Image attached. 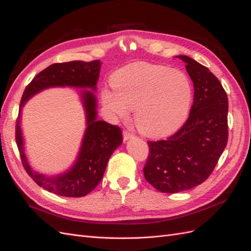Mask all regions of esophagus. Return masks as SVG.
I'll return each instance as SVG.
<instances>
[{"instance_id":"obj_1","label":"esophagus","mask_w":251,"mask_h":251,"mask_svg":"<svg viewBox=\"0 0 251 251\" xmlns=\"http://www.w3.org/2000/svg\"><path fill=\"white\" fill-rule=\"evenodd\" d=\"M134 135L130 132V131H128V130H124L123 131V139H124V141H128V140H130V139H132Z\"/></svg>"}]
</instances>
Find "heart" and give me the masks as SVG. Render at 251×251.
I'll list each match as a JSON object with an SVG mask.
<instances>
[{
	"instance_id": "b5f03b06",
	"label": "heart",
	"mask_w": 251,
	"mask_h": 251,
	"mask_svg": "<svg viewBox=\"0 0 251 251\" xmlns=\"http://www.w3.org/2000/svg\"><path fill=\"white\" fill-rule=\"evenodd\" d=\"M115 90L102 91L103 105L114 118L134 110L139 130L158 137L174 132L187 118L193 88L183 72L150 62H134L111 78Z\"/></svg>"
}]
</instances>
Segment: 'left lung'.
<instances>
[{
    "mask_svg": "<svg viewBox=\"0 0 251 251\" xmlns=\"http://www.w3.org/2000/svg\"><path fill=\"white\" fill-rule=\"evenodd\" d=\"M194 84V101L188 120L166 140L148 142L149 155L143 171L152 187L178 193L197 187L212 174L228 139L227 95L206 67L177 56Z\"/></svg>",
    "mask_w": 251,
    "mask_h": 251,
    "instance_id": "left-lung-1",
    "label": "left lung"
}]
</instances>
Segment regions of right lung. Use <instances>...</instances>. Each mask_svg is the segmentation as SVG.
<instances>
[{
  "label": "right lung",
  "mask_w": 251,
  "mask_h": 251,
  "mask_svg": "<svg viewBox=\"0 0 251 251\" xmlns=\"http://www.w3.org/2000/svg\"><path fill=\"white\" fill-rule=\"evenodd\" d=\"M100 60L70 61L54 63L37 74L23 94L19 117L15 125V141L26 172L39 187L64 197H83L101 181L108 159L123 142L121 128L105 121L97 120V102L90 91H82L81 98L86 114V130L75 165L61 175L48 177L39 174L28 165L20 126L21 109L32 96L48 87L74 86L88 87L96 91L99 79Z\"/></svg>",
  "instance_id": "right-lung-1"
}]
</instances>
